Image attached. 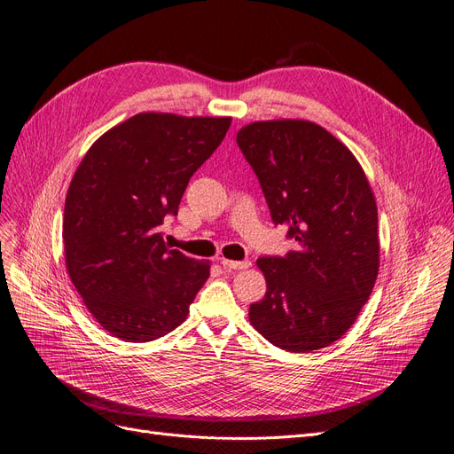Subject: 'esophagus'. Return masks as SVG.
I'll list each match as a JSON object with an SVG mask.
<instances>
[{
	"instance_id": "34e87169",
	"label": "esophagus",
	"mask_w": 454,
	"mask_h": 454,
	"mask_svg": "<svg viewBox=\"0 0 454 454\" xmlns=\"http://www.w3.org/2000/svg\"><path fill=\"white\" fill-rule=\"evenodd\" d=\"M221 266L224 270H247V268H251V260H226V258H221Z\"/></svg>"
}]
</instances>
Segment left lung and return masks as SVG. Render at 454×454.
I'll list each match as a JSON object with an SVG mask.
<instances>
[{"mask_svg":"<svg viewBox=\"0 0 454 454\" xmlns=\"http://www.w3.org/2000/svg\"><path fill=\"white\" fill-rule=\"evenodd\" d=\"M238 145L260 181L273 224L296 251L264 256L266 296L248 309L275 347L309 353L353 326L379 271L377 206L358 160L309 121L253 122Z\"/></svg>","mask_w":454,"mask_h":454,"instance_id":"8db88e82","label":"left lung"}]
</instances>
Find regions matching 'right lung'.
I'll return each mask as SVG.
<instances>
[{
  "label": "right lung",
  "mask_w": 454,
  "mask_h": 454,
  "mask_svg": "<svg viewBox=\"0 0 454 454\" xmlns=\"http://www.w3.org/2000/svg\"><path fill=\"white\" fill-rule=\"evenodd\" d=\"M230 116L139 113L106 131L73 175L64 251L73 286L114 338L145 343L177 328L209 262L164 243L190 177L223 143Z\"/></svg>",
  "instance_id": "1"
}]
</instances>
